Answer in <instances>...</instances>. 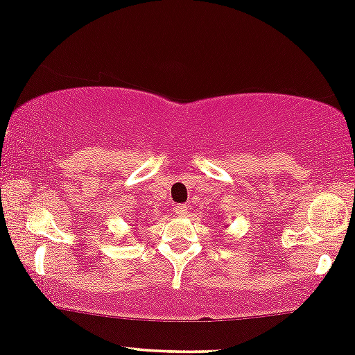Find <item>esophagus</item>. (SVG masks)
Returning <instances> with one entry per match:
<instances>
[{
    "label": "esophagus",
    "mask_w": 355,
    "mask_h": 355,
    "mask_svg": "<svg viewBox=\"0 0 355 355\" xmlns=\"http://www.w3.org/2000/svg\"><path fill=\"white\" fill-rule=\"evenodd\" d=\"M175 212H177V216H187V214H189V205H185V204H180V205H177V207H175Z\"/></svg>",
    "instance_id": "obj_1"
}]
</instances>
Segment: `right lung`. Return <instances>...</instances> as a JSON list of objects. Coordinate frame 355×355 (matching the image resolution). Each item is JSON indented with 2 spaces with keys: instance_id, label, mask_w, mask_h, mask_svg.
I'll list each match as a JSON object with an SVG mask.
<instances>
[{
  "instance_id": "right-lung-1",
  "label": "right lung",
  "mask_w": 355,
  "mask_h": 355,
  "mask_svg": "<svg viewBox=\"0 0 355 355\" xmlns=\"http://www.w3.org/2000/svg\"><path fill=\"white\" fill-rule=\"evenodd\" d=\"M136 224H138V220H136Z\"/></svg>"
}]
</instances>
